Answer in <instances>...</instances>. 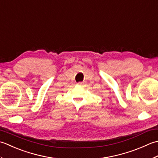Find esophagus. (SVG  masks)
<instances>
[{
	"label": "esophagus",
	"instance_id": "1",
	"mask_svg": "<svg viewBox=\"0 0 158 158\" xmlns=\"http://www.w3.org/2000/svg\"><path fill=\"white\" fill-rule=\"evenodd\" d=\"M78 85H82V82H78Z\"/></svg>",
	"mask_w": 158,
	"mask_h": 158
}]
</instances>
